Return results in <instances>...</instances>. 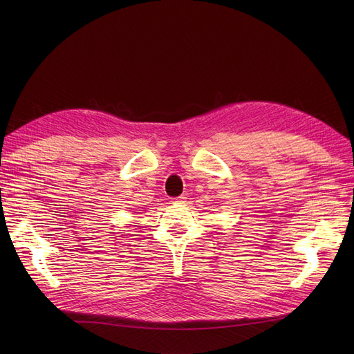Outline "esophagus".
Here are the masks:
<instances>
[{"label": "esophagus", "instance_id": "esophagus-1", "mask_svg": "<svg viewBox=\"0 0 354 354\" xmlns=\"http://www.w3.org/2000/svg\"><path fill=\"white\" fill-rule=\"evenodd\" d=\"M185 199H187V198H185V196H183V195H182V196H178V198H174V199H172V201H174V202H175V203H183V202H185Z\"/></svg>", "mask_w": 354, "mask_h": 354}]
</instances>
